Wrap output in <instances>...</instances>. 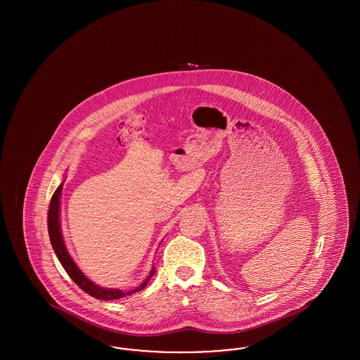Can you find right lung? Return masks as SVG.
Returning <instances> with one entry per match:
<instances>
[{
	"mask_svg": "<svg viewBox=\"0 0 360 360\" xmlns=\"http://www.w3.org/2000/svg\"><path fill=\"white\" fill-rule=\"evenodd\" d=\"M62 188H63V182L58 186L55 190L53 195H52L51 202H50V209H49V235L51 240L52 248L56 254V257L59 259L60 264L63 266V269L66 270V273L69 274L70 278L78 285L79 289L87 292L89 295L97 298V300H103V301H110V300H117L121 297L134 294L136 291H140L146 288V285L148 283V281L151 279V276L155 274V267L151 269L150 274L147 275V278L141 282V285H139L135 289L129 291L120 290V289H108V288H101L98 285H96L93 281H90L86 276L79 267L77 266V263L74 262V259L70 257L69 251L66 248L63 235H62V228H60V195H62Z\"/></svg>",
	"mask_w": 360,
	"mask_h": 360,
	"instance_id": "1",
	"label": "right lung"
}]
</instances>
